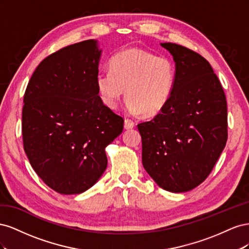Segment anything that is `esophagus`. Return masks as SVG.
Returning <instances> with one entry per match:
<instances>
[{
	"label": "esophagus",
	"instance_id": "34e87169",
	"mask_svg": "<svg viewBox=\"0 0 249 249\" xmlns=\"http://www.w3.org/2000/svg\"><path fill=\"white\" fill-rule=\"evenodd\" d=\"M134 126H135V123L133 122L132 119H130V118L124 119V129L130 130V129H133Z\"/></svg>",
	"mask_w": 249,
	"mask_h": 249
}]
</instances>
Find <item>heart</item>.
<instances>
[{
  "instance_id": "1",
  "label": "heart",
  "mask_w": 249,
  "mask_h": 249,
  "mask_svg": "<svg viewBox=\"0 0 249 249\" xmlns=\"http://www.w3.org/2000/svg\"><path fill=\"white\" fill-rule=\"evenodd\" d=\"M176 81V65L166 56L127 48L110 60V71H102L95 85L102 102L114 109L125 94L129 108L154 117L166 106Z\"/></svg>"
}]
</instances>
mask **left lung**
<instances>
[{
    "mask_svg": "<svg viewBox=\"0 0 249 249\" xmlns=\"http://www.w3.org/2000/svg\"><path fill=\"white\" fill-rule=\"evenodd\" d=\"M176 62V81L166 106L138 124L142 164L164 190L187 192L212 171L228 140L223 88L207 60L185 47L165 42Z\"/></svg>",
    "mask_w": 249,
    "mask_h": 249,
    "instance_id": "1",
    "label": "left lung"
}]
</instances>
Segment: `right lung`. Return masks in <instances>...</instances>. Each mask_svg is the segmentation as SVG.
<instances>
[{
	"instance_id": "1",
	"label": "right lung",
	"mask_w": 249,
	"mask_h": 249,
	"mask_svg": "<svg viewBox=\"0 0 249 249\" xmlns=\"http://www.w3.org/2000/svg\"><path fill=\"white\" fill-rule=\"evenodd\" d=\"M102 50L97 40L71 44L43 59L24 96V149L38 177L61 194H80L107 168L105 148L119 136L124 118L97 92Z\"/></svg>"
}]
</instances>
